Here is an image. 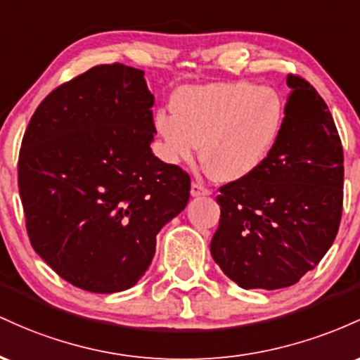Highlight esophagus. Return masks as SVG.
<instances>
[{"mask_svg":"<svg viewBox=\"0 0 360 360\" xmlns=\"http://www.w3.org/2000/svg\"><path fill=\"white\" fill-rule=\"evenodd\" d=\"M191 193L192 197H205V195H211V191L209 188H205L202 184H197V181H193L192 187H191Z\"/></svg>","mask_w":360,"mask_h":360,"instance_id":"obj_1","label":"esophagus"}]
</instances>
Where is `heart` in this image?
<instances>
[{
	"mask_svg": "<svg viewBox=\"0 0 360 360\" xmlns=\"http://www.w3.org/2000/svg\"><path fill=\"white\" fill-rule=\"evenodd\" d=\"M172 112L155 115L167 163L200 160L216 180L236 181L255 172L267 156L282 124L276 90L250 82H223L181 88Z\"/></svg>",
	"mask_w": 360,
	"mask_h": 360,
	"instance_id": "obj_1",
	"label": "heart"
}]
</instances>
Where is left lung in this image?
I'll list each match as a JSON object with an SVG mask.
<instances>
[{
	"label": "left lung",
	"mask_w": 360,
	"mask_h": 360,
	"mask_svg": "<svg viewBox=\"0 0 360 360\" xmlns=\"http://www.w3.org/2000/svg\"><path fill=\"white\" fill-rule=\"evenodd\" d=\"M274 146L255 172L221 187L211 255L241 289L296 284L328 252L343 202V151L325 100L289 75Z\"/></svg>",
	"instance_id": "8db88e82"
}]
</instances>
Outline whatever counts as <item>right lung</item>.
Instances as JSON below:
<instances>
[{"label":"right lung","instance_id":"right-lung-1","mask_svg":"<svg viewBox=\"0 0 360 360\" xmlns=\"http://www.w3.org/2000/svg\"><path fill=\"white\" fill-rule=\"evenodd\" d=\"M155 96L144 71L102 64L44 98L25 131L18 188L37 255L90 292L144 276L156 234L191 197V179L151 151Z\"/></svg>","mask_w":360,"mask_h":360}]
</instances>
